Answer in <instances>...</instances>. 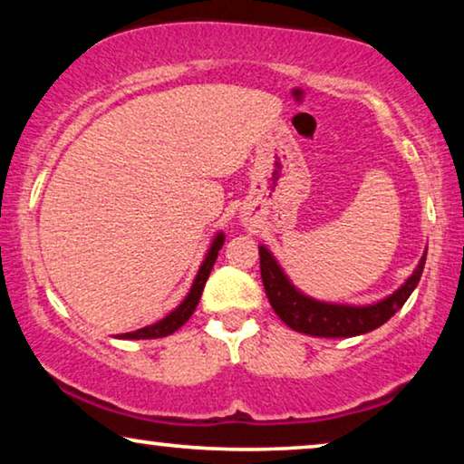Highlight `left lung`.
<instances>
[{
    "label": "left lung",
    "instance_id": "1",
    "mask_svg": "<svg viewBox=\"0 0 464 464\" xmlns=\"http://www.w3.org/2000/svg\"><path fill=\"white\" fill-rule=\"evenodd\" d=\"M424 262H427V249L401 287L382 300L372 304H338L316 300L297 289L268 246L259 245V270L270 306L285 325L316 338H353L384 325L397 310H401L411 291L416 289Z\"/></svg>",
    "mask_w": 464,
    "mask_h": 464
}]
</instances>
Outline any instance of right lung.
Instances as JSON below:
<instances>
[{"instance_id": "1", "label": "right lung", "mask_w": 464, "mask_h": 464, "mask_svg": "<svg viewBox=\"0 0 464 464\" xmlns=\"http://www.w3.org/2000/svg\"><path fill=\"white\" fill-rule=\"evenodd\" d=\"M226 240V234L224 232H218L211 240V246H208L205 259H202L198 272H196L194 276V283L192 287H189L188 295L183 297V302L177 306L175 310H170V313L164 316V319L151 323V325H145L141 329H137V332H129V334H120L118 338L122 340H154V338H164V335H170L173 332H177L183 323H186L192 313L198 306L200 302V295H202V289H205V283L208 275H211L213 266H215V259H218V253L221 249V245H224Z\"/></svg>"}]
</instances>
